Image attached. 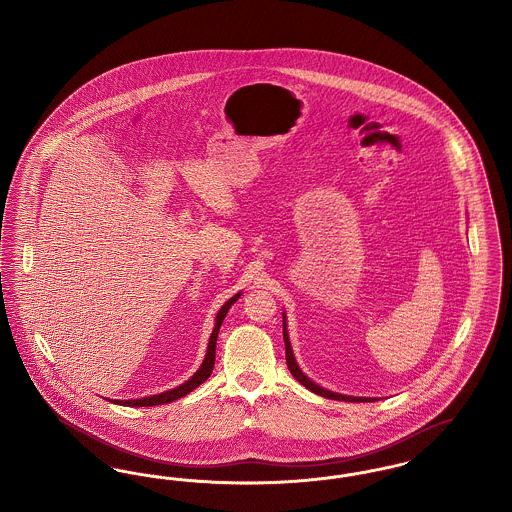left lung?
<instances>
[{
	"instance_id": "obj_1",
	"label": "left lung",
	"mask_w": 512,
	"mask_h": 512,
	"mask_svg": "<svg viewBox=\"0 0 512 512\" xmlns=\"http://www.w3.org/2000/svg\"><path fill=\"white\" fill-rule=\"evenodd\" d=\"M284 343H286V363H288V368H290L293 378H295L299 384H303L307 390H311L313 393H317V395H322V397H326V399H338V401H351V403L374 401V399H366V397H349V395L332 393V391L324 390V388H320L317 384H313V382L299 370V366H297L295 359H293L292 345H290V338H288V332H286V317H284Z\"/></svg>"
}]
</instances>
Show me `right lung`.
I'll list each match as a JSON object with an SVG mask.
<instances>
[{"label": "right lung", "mask_w": 512, "mask_h": 512, "mask_svg": "<svg viewBox=\"0 0 512 512\" xmlns=\"http://www.w3.org/2000/svg\"><path fill=\"white\" fill-rule=\"evenodd\" d=\"M238 297H240V293H238V295H234L232 299H228V301L222 305V309H220L219 315H217V322H215V330H213V334H211V338H209V347H207L205 361H203V365L199 366V370L195 372L194 376H192L188 382H184L182 386H178V388H174V390L159 393V395H151V397H144V399L117 401V403L126 405V407H153V405H163V403H171L174 399H180V397L188 395V393L195 390L199 384H203V382L211 376V372H213V365H215V349H217V338H219L220 324H222V320L226 317L228 309L236 303V299H238Z\"/></svg>", "instance_id": "right-lung-1"}]
</instances>
